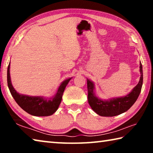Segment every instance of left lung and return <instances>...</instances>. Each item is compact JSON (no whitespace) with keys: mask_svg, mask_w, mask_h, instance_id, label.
I'll return each mask as SVG.
<instances>
[{"mask_svg":"<svg viewBox=\"0 0 153 153\" xmlns=\"http://www.w3.org/2000/svg\"><path fill=\"white\" fill-rule=\"evenodd\" d=\"M140 78L138 84L134 87L132 91L123 97L111 98L108 100L100 99L94 94L93 82L87 79L88 100L92 110L103 117H113L128 111L135 103L141 92L143 83V71L141 63H140Z\"/></svg>","mask_w":153,"mask_h":153,"instance_id":"left-lung-1","label":"left lung"}]
</instances>
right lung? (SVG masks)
<instances>
[{
    "instance_id": "obj_1",
    "label": "right lung",
    "mask_w": 153,
    "mask_h": 153,
    "mask_svg": "<svg viewBox=\"0 0 153 153\" xmlns=\"http://www.w3.org/2000/svg\"><path fill=\"white\" fill-rule=\"evenodd\" d=\"M10 63L7 68V84L10 92L18 105L27 113L34 116H49L57 110L63 97V92L71 78L65 80L59 87L56 94L53 97L45 98L40 97H29L19 94L13 87L10 77Z\"/></svg>"
}]
</instances>
